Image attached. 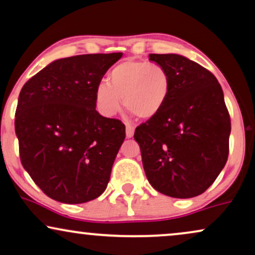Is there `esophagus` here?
<instances>
[{
  "instance_id": "1",
  "label": "esophagus",
  "mask_w": 255,
  "mask_h": 255,
  "mask_svg": "<svg viewBox=\"0 0 255 255\" xmlns=\"http://www.w3.org/2000/svg\"><path fill=\"white\" fill-rule=\"evenodd\" d=\"M127 138H132L133 137V134H134V127L132 124H130L128 123V122H127Z\"/></svg>"
}]
</instances>
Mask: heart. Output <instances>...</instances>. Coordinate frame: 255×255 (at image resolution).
<instances>
[{"mask_svg":"<svg viewBox=\"0 0 255 255\" xmlns=\"http://www.w3.org/2000/svg\"><path fill=\"white\" fill-rule=\"evenodd\" d=\"M172 81L168 69L158 62L124 60L109 72L108 82L96 86L95 99L106 116H114L122 108L142 120L155 117L168 100Z\"/></svg>","mask_w":255,"mask_h":255,"instance_id":"b5f03b06","label":"heart"}]
</instances>
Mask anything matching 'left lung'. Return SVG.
I'll list each match as a JSON object with an SVG mask.
<instances>
[{"label": "left lung", "mask_w": 255, "mask_h": 255, "mask_svg": "<svg viewBox=\"0 0 255 255\" xmlns=\"http://www.w3.org/2000/svg\"><path fill=\"white\" fill-rule=\"evenodd\" d=\"M168 69L172 88L155 117L134 131L151 186L175 198L203 194L224 168L231 120L218 80L179 54H148Z\"/></svg>", "instance_id": "left-lung-1"}]
</instances>
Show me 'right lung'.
Masks as SVG:
<instances>
[{"label":"right lung","instance_id":"right-lung-1","mask_svg":"<svg viewBox=\"0 0 255 255\" xmlns=\"http://www.w3.org/2000/svg\"><path fill=\"white\" fill-rule=\"evenodd\" d=\"M122 55L58 59L20 90L15 115L20 162L52 200L86 203L106 190L125 125L97 113L95 90Z\"/></svg>","mask_w":255,"mask_h":255}]
</instances>
